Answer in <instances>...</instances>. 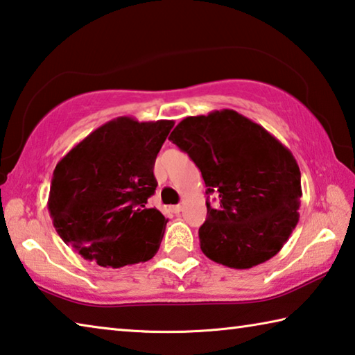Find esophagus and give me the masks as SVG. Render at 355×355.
I'll use <instances>...</instances> for the list:
<instances>
[{
	"instance_id": "obj_1",
	"label": "esophagus",
	"mask_w": 355,
	"mask_h": 355,
	"mask_svg": "<svg viewBox=\"0 0 355 355\" xmlns=\"http://www.w3.org/2000/svg\"><path fill=\"white\" fill-rule=\"evenodd\" d=\"M182 209H183L182 205H173V207H171V211L175 213V214H178L180 211H182Z\"/></svg>"
}]
</instances>
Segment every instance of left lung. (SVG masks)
<instances>
[{
    "label": "left lung",
    "instance_id": "obj_1",
    "mask_svg": "<svg viewBox=\"0 0 355 355\" xmlns=\"http://www.w3.org/2000/svg\"><path fill=\"white\" fill-rule=\"evenodd\" d=\"M189 155L219 205L207 202L200 249L227 268L249 269L277 255L297 225L302 188L284 144L233 110L183 119L169 136Z\"/></svg>",
    "mask_w": 355,
    "mask_h": 355
}]
</instances>
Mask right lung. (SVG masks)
Listing matches in <instances>:
<instances>
[{
	"instance_id": "add662e5",
	"label": "right lung",
	"mask_w": 355,
	"mask_h": 355,
	"mask_svg": "<svg viewBox=\"0 0 355 355\" xmlns=\"http://www.w3.org/2000/svg\"><path fill=\"white\" fill-rule=\"evenodd\" d=\"M173 120L112 119L76 144L53 172L48 211L58 235L84 260L103 268L147 261L167 219L147 199L153 167Z\"/></svg>"
}]
</instances>
